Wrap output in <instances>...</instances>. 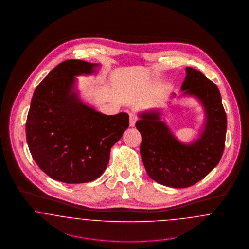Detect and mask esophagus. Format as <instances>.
Returning <instances> with one entry per match:
<instances>
[{"label": "esophagus", "mask_w": 249, "mask_h": 249, "mask_svg": "<svg viewBox=\"0 0 249 249\" xmlns=\"http://www.w3.org/2000/svg\"><path fill=\"white\" fill-rule=\"evenodd\" d=\"M136 122H137V116L135 114H133V113H130L129 114V124H130L131 127L135 126Z\"/></svg>", "instance_id": "1"}]
</instances>
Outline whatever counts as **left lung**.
<instances>
[{
	"label": "left lung",
	"mask_w": 249,
	"mask_h": 249,
	"mask_svg": "<svg viewBox=\"0 0 249 249\" xmlns=\"http://www.w3.org/2000/svg\"><path fill=\"white\" fill-rule=\"evenodd\" d=\"M185 72L183 95L195 96L205 111L199 138L188 144L179 142L157 109L141 113L136 123L142 135L141 156L148 175L157 183L174 188L195 184L217 166L227 131V116L217 86L192 67H186Z\"/></svg>",
	"instance_id": "1"
}]
</instances>
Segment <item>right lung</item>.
Wrapping results in <instances>:
<instances>
[{
    "label": "right lung",
    "mask_w": 249,
    "mask_h": 249,
    "mask_svg": "<svg viewBox=\"0 0 249 249\" xmlns=\"http://www.w3.org/2000/svg\"><path fill=\"white\" fill-rule=\"evenodd\" d=\"M98 66L65 61L34 92L27 116V143L40 170L53 180L81 183L100 177L111 147L129 126L127 113L106 115L79 99L75 77L92 75Z\"/></svg>",
    "instance_id": "add662e5"
}]
</instances>
